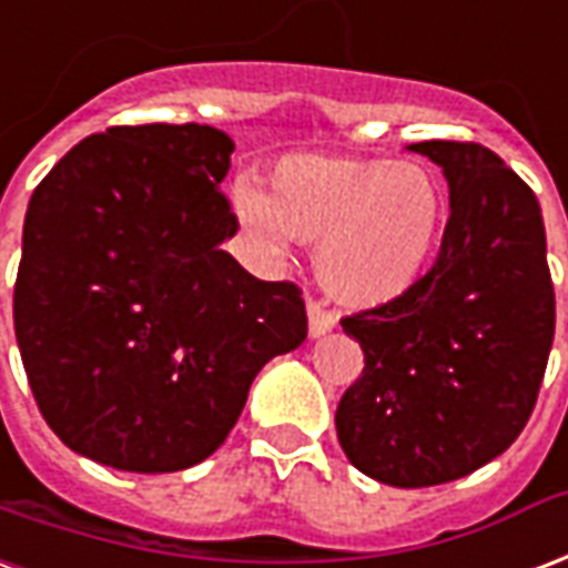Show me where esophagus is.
<instances>
[{
	"label": "esophagus",
	"instance_id": "1",
	"mask_svg": "<svg viewBox=\"0 0 568 568\" xmlns=\"http://www.w3.org/2000/svg\"><path fill=\"white\" fill-rule=\"evenodd\" d=\"M306 322H310V337L313 339L325 337V334H331V331L337 327V318L331 316V313H325V310L316 304L306 306Z\"/></svg>",
	"mask_w": 568,
	"mask_h": 568
}]
</instances>
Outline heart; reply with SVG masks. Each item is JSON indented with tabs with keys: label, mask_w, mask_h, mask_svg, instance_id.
Wrapping results in <instances>:
<instances>
[{
	"label": "heart",
	"mask_w": 568,
	"mask_h": 568,
	"mask_svg": "<svg viewBox=\"0 0 568 568\" xmlns=\"http://www.w3.org/2000/svg\"><path fill=\"white\" fill-rule=\"evenodd\" d=\"M231 204L271 255L288 237L316 243L318 285L348 310L394 304L415 288L445 225V192L434 171L390 159L285 155L271 171L267 195L237 183Z\"/></svg>",
	"instance_id": "1"
}]
</instances>
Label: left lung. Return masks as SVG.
Listing matches in <instances>:
<instances>
[{
  "label": "left lung",
  "mask_w": 568,
  "mask_h": 568,
  "mask_svg": "<svg viewBox=\"0 0 568 568\" xmlns=\"http://www.w3.org/2000/svg\"><path fill=\"white\" fill-rule=\"evenodd\" d=\"M443 168L448 225L400 301L343 318L364 373L337 406L348 464L390 487L455 481L530 418L554 343V285L532 189L481 144L406 146Z\"/></svg>",
  "instance_id": "8db88e82"
}]
</instances>
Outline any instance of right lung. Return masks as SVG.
<instances>
[{"mask_svg":"<svg viewBox=\"0 0 568 568\" xmlns=\"http://www.w3.org/2000/svg\"><path fill=\"white\" fill-rule=\"evenodd\" d=\"M234 141L113 125L62 155L23 222L14 334L50 430L102 466L178 473L231 434L252 379L306 339L297 285L222 250Z\"/></svg>","mask_w":568,"mask_h":568,"instance_id":"1","label":"right lung"}]
</instances>
